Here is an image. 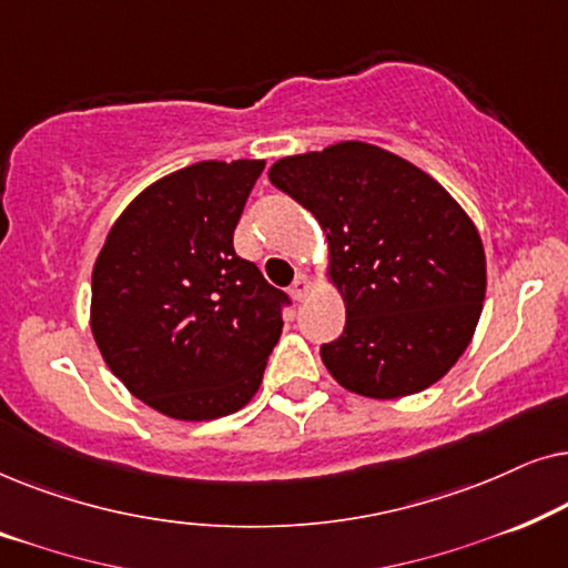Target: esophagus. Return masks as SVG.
Listing matches in <instances>:
<instances>
[{"mask_svg": "<svg viewBox=\"0 0 568 568\" xmlns=\"http://www.w3.org/2000/svg\"><path fill=\"white\" fill-rule=\"evenodd\" d=\"M310 286H313V282H310V276H307V274H302V271H300V274L294 276V282H292V290H290V294H292V297L297 300V302H302V300L307 297Z\"/></svg>", "mask_w": 568, "mask_h": 568, "instance_id": "34e87169", "label": "esophagus"}]
</instances>
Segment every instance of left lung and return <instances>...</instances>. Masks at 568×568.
I'll list each match as a JSON object with an SVG mask.
<instances>
[{"mask_svg":"<svg viewBox=\"0 0 568 568\" xmlns=\"http://www.w3.org/2000/svg\"><path fill=\"white\" fill-rule=\"evenodd\" d=\"M268 181L321 222L344 333L321 346L346 390L422 393L460 359L486 297L476 224L424 170L364 142L284 158Z\"/></svg>","mask_w":568,"mask_h":568,"instance_id":"left-lung-1","label":"left lung"}]
</instances>
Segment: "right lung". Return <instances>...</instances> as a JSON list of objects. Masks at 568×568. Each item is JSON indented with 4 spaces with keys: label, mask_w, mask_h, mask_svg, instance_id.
Listing matches in <instances>:
<instances>
[{
    "label": "right lung",
    "mask_w": 568,
    "mask_h": 568,
    "mask_svg": "<svg viewBox=\"0 0 568 568\" xmlns=\"http://www.w3.org/2000/svg\"><path fill=\"white\" fill-rule=\"evenodd\" d=\"M263 160L196 162L131 201L92 268L90 328L131 395L181 422L235 414L258 390L290 297L232 235Z\"/></svg>",
    "instance_id": "add662e5"
}]
</instances>
